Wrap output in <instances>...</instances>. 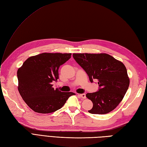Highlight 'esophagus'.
I'll use <instances>...</instances> for the list:
<instances>
[{"label":"esophagus","mask_w":147,"mask_h":147,"mask_svg":"<svg viewBox=\"0 0 147 147\" xmlns=\"http://www.w3.org/2000/svg\"><path fill=\"white\" fill-rule=\"evenodd\" d=\"M80 98H82V99H85L86 98V95L85 94H80L79 95Z\"/></svg>","instance_id":"34e87169"}]
</instances>
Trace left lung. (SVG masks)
Instances as JSON below:
<instances>
[{"mask_svg": "<svg viewBox=\"0 0 147 147\" xmlns=\"http://www.w3.org/2000/svg\"><path fill=\"white\" fill-rule=\"evenodd\" d=\"M76 61L83 68L93 82L97 79L98 92L86 96L93 103L88 112L105 114L113 110L122 100L130 84L127 69L120 60L107 53H73Z\"/></svg>", "mask_w": 147, "mask_h": 147, "instance_id": "1", "label": "left lung"}]
</instances>
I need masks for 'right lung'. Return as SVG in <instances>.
I'll list each match as a JSON object with an SVG mask.
<instances>
[{
    "mask_svg": "<svg viewBox=\"0 0 147 147\" xmlns=\"http://www.w3.org/2000/svg\"><path fill=\"white\" fill-rule=\"evenodd\" d=\"M71 53H42L28 58L17 70L18 90L34 112L49 113L61 109L73 92H62L52 87L59 78V67Z\"/></svg>",
    "mask_w": 147,
    "mask_h": 147,
    "instance_id": "add662e5",
    "label": "right lung"
}]
</instances>
